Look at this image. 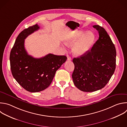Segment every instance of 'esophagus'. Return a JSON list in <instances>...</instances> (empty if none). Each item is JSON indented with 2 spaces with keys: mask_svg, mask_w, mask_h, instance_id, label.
<instances>
[{
  "mask_svg": "<svg viewBox=\"0 0 127 127\" xmlns=\"http://www.w3.org/2000/svg\"><path fill=\"white\" fill-rule=\"evenodd\" d=\"M67 60H71V58L70 57V56H69V55H67Z\"/></svg>",
  "mask_w": 127,
  "mask_h": 127,
  "instance_id": "34e87169",
  "label": "esophagus"
}]
</instances>
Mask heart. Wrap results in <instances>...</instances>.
I'll list each match as a JSON object with an SVG mask.
<instances>
[{
    "label": "heart",
    "instance_id": "b5f03b06",
    "mask_svg": "<svg viewBox=\"0 0 127 127\" xmlns=\"http://www.w3.org/2000/svg\"><path fill=\"white\" fill-rule=\"evenodd\" d=\"M81 36L82 37L77 42L73 48L74 54L77 56L85 54L91 48L95 39L94 33L91 31H89L85 34L84 31H79L67 37L64 40L66 45L71 46Z\"/></svg>",
    "mask_w": 127,
    "mask_h": 127
}]
</instances>
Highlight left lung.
Segmentation results:
<instances>
[{
	"label": "left lung",
	"mask_w": 127,
	"mask_h": 127,
	"mask_svg": "<svg viewBox=\"0 0 127 127\" xmlns=\"http://www.w3.org/2000/svg\"><path fill=\"white\" fill-rule=\"evenodd\" d=\"M99 37L92 49L79 57L74 58L72 79L75 86L86 92L104 88L116 68V50L114 44L102 27L93 26Z\"/></svg>",
	"instance_id": "1"
}]
</instances>
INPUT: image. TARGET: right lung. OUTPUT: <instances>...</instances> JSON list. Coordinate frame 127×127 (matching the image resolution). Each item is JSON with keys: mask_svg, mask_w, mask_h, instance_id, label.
Here are the masks:
<instances>
[{"mask_svg": "<svg viewBox=\"0 0 127 127\" xmlns=\"http://www.w3.org/2000/svg\"><path fill=\"white\" fill-rule=\"evenodd\" d=\"M39 28L36 24L21 32L10 54V69L14 78L22 87L30 92H38L48 87L56 71L67 59L64 55L50 53L40 58L28 54L24 47V40Z\"/></svg>", "mask_w": 127, "mask_h": 127, "instance_id": "right-lung-1", "label": "right lung"}]
</instances>
